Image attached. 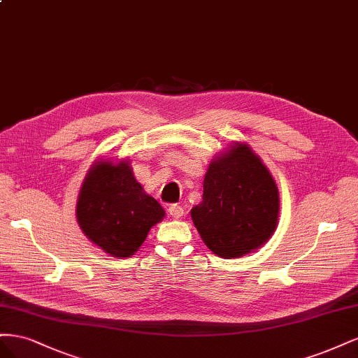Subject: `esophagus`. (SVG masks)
<instances>
[{
    "label": "esophagus",
    "mask_w": 358,
    "mask_h": 358,
    "mask_svg": "<svg viewBox=\"0 0 358 358\" xmlns=\"http://www.w3.org/2000/svg\"><path fill=\"white\" fill-rule=\"evenodd\" d=\"M168 213H169L172 217H174V218H181V217L184 215L182 206H180V205H177V203L171 205V206H169V210H168Z\"/></svg>",
    "instance_id": "1"
}]
</instances>
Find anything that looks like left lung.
I'll use <instances>...</instances> for the list:
<instances>
[{"label":"left lung","instance_id":"8db88e82","mask_svg":"<svg viewBox=\"0 0 358 358\" xmlns=\"http://www.w3.org/2000/svg\"><path fill=\"white\" fill-rule=\"evenodd\" d=\"M194 227L214 255L236 259L260 248L278 224L280 193L269 169L248 144L215 156L203 178Z\"/></svg>","mask_w":358,"mask_h":358}]
</instances>
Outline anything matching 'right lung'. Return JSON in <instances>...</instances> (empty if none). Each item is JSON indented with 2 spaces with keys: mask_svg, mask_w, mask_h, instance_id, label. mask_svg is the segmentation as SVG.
Here are the masks:
<instances>
[{
  "mask_svg": "<svg viewBox=\"0 0 358 358\" xmlns=\"http://www.w3.org/2000/svg\"><path fill=\"white\" fill-rule=\"evenodd\" d=\"M76 214L83 234L103 252L129 257L165 210L135 180L128 160H99L82 184Z\"/></svg>",
  "mask_w": 358,
  "mask_h": 358,
  "instance_id": "1",
  "label": "right lung"
}]
</instances>
